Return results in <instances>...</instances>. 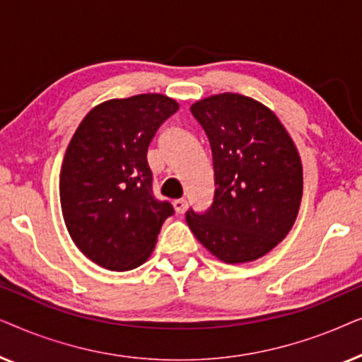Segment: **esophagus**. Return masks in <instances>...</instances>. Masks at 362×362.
Instances as JSON below:
<instances>
[{"label":"esophagus","mask_w":362,"mask_h":362,"mask_svg":"<svg viewBox=\"0 0 362 362\" xmlns=\"http://www.w3.org/2000/svg\"><path fill=\"white\" fill-rule=\"evenodd\" d=\"M173 206H175V211L177 212V214H185L187 209L186 199H176L175 202H173Z\"/></svg>","instance_id":"esophagus-1"}]
</instances>
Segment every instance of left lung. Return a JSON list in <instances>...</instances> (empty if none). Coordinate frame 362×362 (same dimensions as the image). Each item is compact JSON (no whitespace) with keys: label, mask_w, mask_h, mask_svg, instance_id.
<instances>
[{"label":"left lung","mask_w":362,"mask_h":362,"mask_svg":"<svg viewBox=\"0 0 362 362\" xmlns=\"http://www.w3.org/2000/svg\"><path fill=\"white\" fill-rule=\"evenodd\" d=\"M214 166V199L206 212H186L196 239L226 264L269 254L295 224L303 170L300 155L275 113L240 93L192 103Z\"/></svg>","instance_id":"obj_1"}]
</instances>
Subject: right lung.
<instances>
[{"label":"right lung","instance_id":"obj_1","mask_svg":"<svg viewBox=\"0 0 362 362\" xmlns=\"http://www.w3.org/2000/svg\"><path fill=\"white\" fill-rule=\"evenodd\" d=\"M161 93L103 102L87 113L69 143L59 194L66 227L83 255L107 270H132L155 249L175 214L153 196L148 146L177 112Z\"/></svg>","mask_w":362,"mask_h":362}]
</instances>
